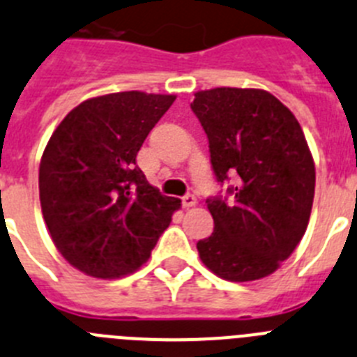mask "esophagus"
<instances>
[{
	"label": "esophagus",
	"mask_w": 357,
	"mask_h": 357,
	"mask_svg": "<svg viewBox=\"0 0 357 357\" xmlns=\"http://www.w3.org/2000/svg\"><path fill=\"white\" fill-rule=\"evenodd\" d=\"M181 202H183V206H185V208L195 206V204H197V197H195L194 194H186V195H183Z\"/></svg>",
	"instance_id": "esophagus-1"
}]
</instances>
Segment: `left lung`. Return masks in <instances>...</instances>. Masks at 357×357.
<instances>
[{
	"instance_id": "left-lung-1",
	"label": "left lung",
	"mask_w": 357,
	"mask_h": 357,
	"mask_svg": "<svg viewBox=\"0 0 357 357\" xmlns=\"http://www.w3.org/2000/svg\"><path fill=\"white\" fill-rule=\"evenodd\" d=\"M208 137L215 179L206 199L213 233L197 242L202 263L227 281L278 271L306 233L314 165L295 115L258 89H211L190 105Z\"/></svg>"
}]
</instances>
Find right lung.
<instances>
[{
	"label": "right lung",
	"mask_w": 357,
	"mask_h": 357,
	"mask_svg": "<svg viewBox=\"0 0 357 357\" xmlns=\"http://www.w3.org/2000/svg\"><path fill=\"white\" fill-rule=\"evenodd\" d=\"M174 99L137 91L89 99L51 135L38 169L40 206L54 245L78 271L102 279L135 272L181 206L137 165Z\"/></svg>",
	"instance_id": "1"
}]
</instances>
